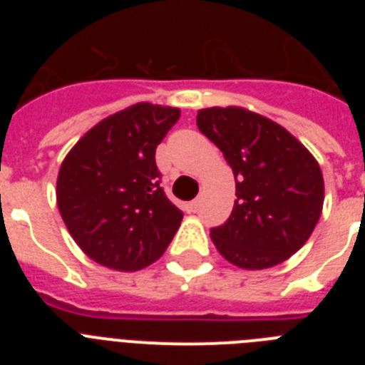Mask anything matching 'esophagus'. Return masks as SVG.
Returning a JSON list of instances; mask_svg holds the SVG:
<instances>
[{
	"mask_svg": "<svg viewBox=\"0 0 365 365\" xmlns=\"http://www.w3.org/2000/svg\"><path fill=\"white\" fill-rule=\"evenodd\" d=\"M199 206H201V197L193 199V201L188 205V210H190V212H197V210H199Z\"/></svg>",
	"mask_w": 365,
	"mask_h": 365,
	"instance_id": "obj_1",
	"label": "esophagus"
}]
</instances>
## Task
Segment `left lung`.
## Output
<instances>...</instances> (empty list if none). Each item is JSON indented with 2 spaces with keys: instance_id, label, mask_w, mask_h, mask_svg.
I'll return each mask as SVG.
<instances>
[{
  "instance_id": "obj_1",
  "label": "left lung",
  "mask_w": 365,
  "mask_h": 365,
  "mask_svg": "<svg viewBox=\"0 0 365 365\" xmlns=\"http://www.w3.org/2000/svg\"><path fill=\"white\" fill-rule=\"evenodd\" d=\"M197 128L235 177L230 217L210 230L221 256L248 270L289 259L311 237L324 206L314 157L285 128L241 108L201 109Z\"/></svg>"
}]
</instances>
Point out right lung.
<instances>
[{"instance_id":"obj_1","label":"right lung","mask_w":365,"mask_h":365,"mask_svg":"<svg viewBox=\"0 0 365 365\" xmlns=\"http://www.w3.org/2000/svg\"><path fill=\"white\" fill-rule=\"evenodd\" d=\"M180 117L140 102L87 131L62 163L56 199L67 230L87 256L115 270L159 259L182 221L160 188L155 150Z\"/></svg>"}]
</instances>
